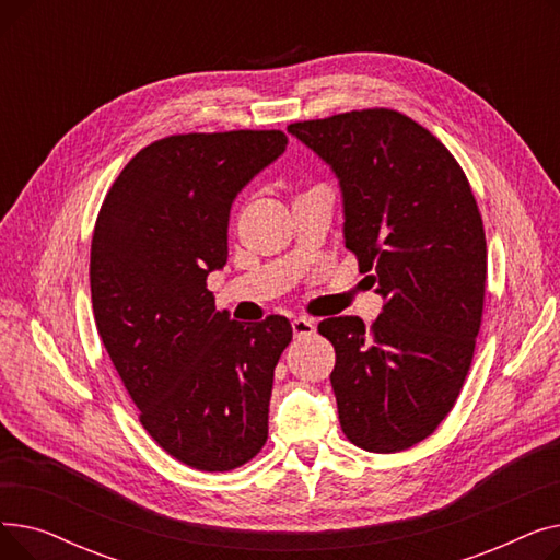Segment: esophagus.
Masks as SVG:
<instances>
[{
    "instance_id": "obj_1",
    "label": "esophagus",
    "mask_w": 560,
    "mask_h": 560,
    "mask_svg": "<svg viewBox=\"0 0 560 560\" xmlns=\"http://www.w3.org/2000/svg\"><path fill=\"white\" fill-rule=\"evenodd\" d=\"M292 334H295V338L313 336L315 334V322L308 319V317H295V319H292Z\"/></svg>"
}]
</instances>
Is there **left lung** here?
I'll list each match as a JSON object with an SVG mask.
<instances>
[{
  "instance_id": "8db88e82",
  "label": "left lung",
  "mask_w": 560,
  "mask_h": 560,
  "mask_svg": "<svg viewBox=\"0 0 560 560\" xmlns=\"http://www.w3.org/2000/svg\"><path fill=\"white\" fill-rule=\"evenodd\" d=\"M336 174L345 247L384 298L363 319H322L336 349L331 386L345 435L395 454L447 418L475 357L486 295V233L447 147L410 117L368 108L295 122Z\"/></svg>"
}]
</instances>
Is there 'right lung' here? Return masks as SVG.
<instances>
[{
	"label": "right lung",
	"instance_id": "right-lung-1",
	"mask_svg": "<svg viewBox=\"0 0 560 560\" xmlns=\"http://www.w3.org/2000/svg\"><path fill=\"white\" fill-rule=\"evenodd\" d=\"M285 144L283 131L156 140L117 176L95 224L100 338L147 433L203 472L245 465L268 440L275 368L292 327L281 315L231 319L206 277L226 262L233 199Z\"/></svg>",
	"mask_w": 560,
	"mask_h": 560
}]
</instances>
